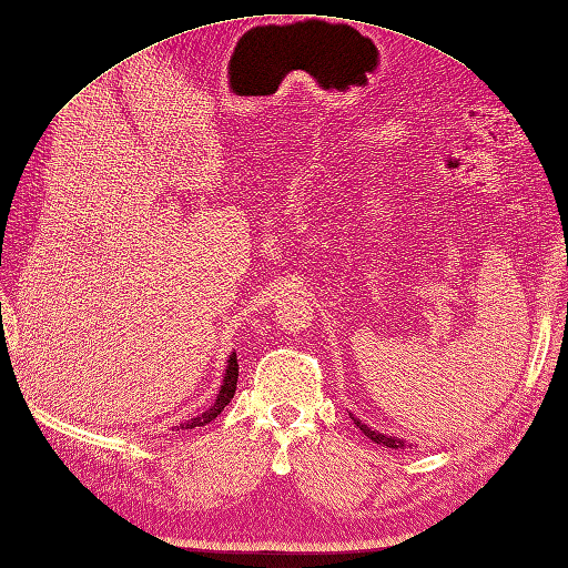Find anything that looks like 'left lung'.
<instances>
[{
	"instance_id": "obj_1",
	"label": "left lung",
	"mask_w": 568,
	"mask_h": 568,
	"mask_svg": "<svg viewBox=\"0 0 568 568\" xmlns=\"http://www.w3.org/2000/svg\"><path fill=\"white\" fill-rule=\"evenodd\" d=\"M348 415H352V413H348ZM352 419H354V425H356L361 432H364L371 442L383 444V446H390V449H405V442H403V439H397V437H388V434H381V432H376V429H371L368 425H364V422L356 419L354 415H352Z\"/></svg>"
}]
</instances>
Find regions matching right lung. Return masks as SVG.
Masks as SVG:
<instances>
[{
    "instance_id": "right-lung-1",
    "label": "right lung",
    "mask_w": 568,
    "mask_h": 568,
    "mask_svg": "<svg viewBox=\"0 0 568 568\" xmlns=\"http://www.w3.org/2000/svg\"><path fill=\"white\" fill-rule=\"evenodd\" d=\"M236 378H239V361H236V354H232V356H229V361H226L224 381H222L220 393H216V400H214L207 409H204L202 415L183 422V425H180L175 432H180V429H195V427L210 425V422H212L216 415H220L229 403H232V397H234V393H236Z\"/></svg>"
}]
</instances>
